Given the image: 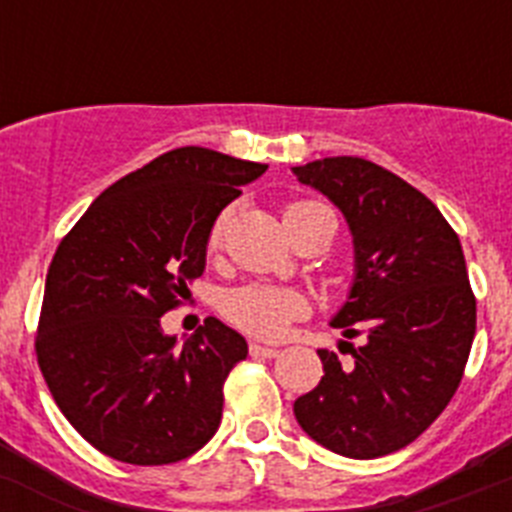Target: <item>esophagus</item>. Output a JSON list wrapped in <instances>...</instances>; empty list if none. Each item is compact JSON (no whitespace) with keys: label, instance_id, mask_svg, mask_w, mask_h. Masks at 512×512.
<instances>
[{"label":"esophagus","instance_id":"obj_1","mask_svg":"<svg viewBox=\"0 0 512 512\" xmlns=\"http://www.w3.org/2000/svg\"><path fill=\"white\" fill-rule=\"evenodd\" d=\"M253 359H277L279 356V348H271V346H259V343H251L248 346Z\"/></svg>","mask_w":512,"mask_h":512}]
</instances>
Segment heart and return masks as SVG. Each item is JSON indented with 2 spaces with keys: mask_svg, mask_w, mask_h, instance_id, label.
<instances>
[{
  "mask_svg": "<svg viewBox=\"0 0 512 512\" xmlns=\"http://www.w3.org/2000/svg\"><path fill=\"white\" fill-rule=\"evenodd\" d=\"M307 207H318V202H292V205H287V215L307 210ZM228 220L230 210H223L215 217V223L210 228V238H207L210 248H215L217 243L223 241ZM217 310H220V315L230 325H235V328L248 333V336L274 341V338L284 336L295 320L305 318L307 312H310V302L297 289L248 282L225 289L223 295L217 297Z\"/></svg>",
  "mask_w": 512,
  "mask_h": 512,
  "instance_id": "1",
  "label": "heart"
}]
</instances>
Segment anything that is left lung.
<instances>
[{
    "label": "left lung",
    "mask_w": 512,
    "mask_h": 512,
    "mask_svg": "<svg viewBox=\"0 0 512 512\" xmlns=\"http://www.w3.org/2000/svg\"><path fill=\"white\" fill-rule=\"evenodd\" d=\"M354 233L356 277L333 328L348 338L354 364L320 348L323 379L297 397L302 431L348 459L405 449L446 410L464 377L477 300L459 235L423 192L356 156L295 166Z\"/></svg>",
    "instance_id": "1"
}]
</instances>
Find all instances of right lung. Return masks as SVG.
Wrapping results in <instances>:
<instances>
[{
  "label": "right lung",
  "mask_w": 512,
  "mask_h": 512,
  "mask_svg": "<svg viewBox=\"0 0 512 512\" xmlns=\"http://www.w3.org/2000/svg\"><path fill=\"white\" fill-rule=\"evenodd\" d=\"M264 164L184 146L104 189L45 277L35 354L53 400L104 456L158 467L200 451L246 338L207 318L176 348L161 315L202 277L210 228Z\"/></svg>",
  "instance_id": "1"
}]
</instances>
